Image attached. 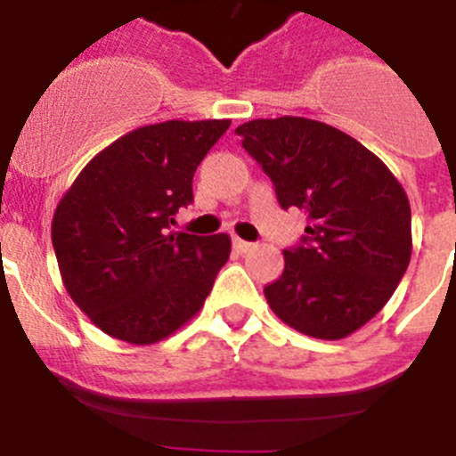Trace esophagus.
I'll return each instance as SVG.
<instances>
[{"label": "esophagus", "instance_id": "esophagus-1", "mask_svg": "<svg viewBox=\"0 0 456 456\" xmlns=\"http://www.w3.org/2000/svg\"><path fill=\"white\" fill-rule=\"evenodd\" d=\"M254 242H247V240H240V238H233V249L238 251V254H247V251L254 249Z\"/></svg>", "mask_w": 456, "mask_h": 456}]
</instances>
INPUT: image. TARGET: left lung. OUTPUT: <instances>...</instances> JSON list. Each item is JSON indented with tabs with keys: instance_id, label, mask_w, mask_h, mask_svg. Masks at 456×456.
Here are the masks:
<instances>
[{
	"instance_id": "obj_1",
	"label": "left lung",
	"mask_w": 456,
	"mask_h": 456,
	"mask_svg": "<svg viewBox=\"0 0 456 456\" xmlns=\"http://www.w3.org/2000/svg\"><path fill=\"white\" fill-rule=\"evenodd\" d=\"M236 134L280 205L311 220L300 245L284 249L282 275L265 287L271 311L309 338H348L384 309L408 269L406 191L360 141L314 118H256Z\"/></svg>"
}]
</instances>
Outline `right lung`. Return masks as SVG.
<instances>
[{"label":"right lung","mask_w":456,"mask_h":456,"mask_svg":"<svg viewBox=\"0 0 456 456\" xmlns=\"http://www.w3.org/2000/svg\"><path fill=\"white\" fill-rule=\"evenodd\" d=\"M229 126L139 127L101 150L59 200L53 247L63 287L103 333L156 344L205 305L232 238L169 232V223L194 200L196 167Z\"/></svg>","instance_id":"obj_1"}]
</instances>
